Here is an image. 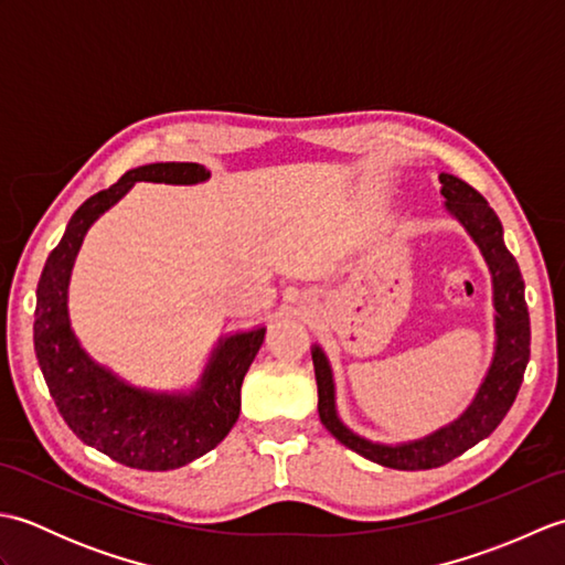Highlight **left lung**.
Wrapping results in <instances>:
<instances>
[{"mask_svg":"<svg viewBox=\"0 0 565 565\" xmlns=\"http://www.w3.org/2000/svg\"><path fill=\"white\" fill-rule=\"evenodd\" d=\"M444 209L451 218L463 225L481 255L493 279V306H495V352L490 359L486 379L478 386L473 401L466 411L427 437L398 444L371 441L354 429L347 427L338 415L334 403V379L328 354L320 344L310 347L318 381V413L330 435L342 441L347 449L356 451L364 459L398 471H425L449 463L473 444L486 439L502 417L508 415L518 391L522 386L524 369L530 362V310L524 301V281L518 259L510 255L502 239V223L488 201L473 186L461 182L459 177L439 174Z\"/></svg>","mask_w":565,"mask_h":565,"instance_id":"1","label":"left lung"}]
</instances>
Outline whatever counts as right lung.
Segmentation results:
<instances>
[{
  "label": "right lung",
  "mask_w": 565,
  "mask_h": 565,
  "mask_svg": "<svg viewBox=\"0 0 565 565\" xmlns=\"http://www.w3.org/2000/svg\"><path fill=\"white\" fill-rule=\"evenodd\" d=\"M209 177L196 162H152L128 170L72 213L35 291V356L60 415L84 444L142 471H172L218 447L237 423L239 388L267 328L221 338L191 391L138 388L84 352L70 322V274L92 223L136 182L201 184Z\"/></svg>",
  "instance_id": "add662e5"
}]
</instances>
